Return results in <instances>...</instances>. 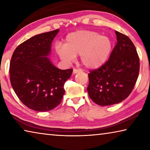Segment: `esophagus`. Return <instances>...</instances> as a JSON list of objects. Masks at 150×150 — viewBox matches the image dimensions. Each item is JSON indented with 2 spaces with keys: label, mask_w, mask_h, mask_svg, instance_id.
I'll return each instance as SVG.
<instances>
[{
  "label": "esophagus",
  "mask_w": 150,
  "mask_h": 150,
  "mask_svg": "<svg viewBox=\"0 0 150 150\" xmlns=\"http://www.w3.org/2000/svg\"><path fill=\"white\" fill-rule=\"evenodd\" d=\"M82 71V70L81 69H73V73H74V74H75V73H79V72H81Z\"/></svg>",
  "instance_id": "1"
}]
</instances>
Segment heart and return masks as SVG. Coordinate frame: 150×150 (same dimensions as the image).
<instances>
[{
	"mask_svg": "<svg viewBox=\"0 0 150 150\" xmlns=\"http://www.w3.org/2000/svg\"><path fill=\"white\" fill-rule=\"evenodd\" d=\"M111 50L110 39L98 32L79 30L71 33L65 40V44L57 45L59 57L71 63L80 55L81 62L86 67L95 69L100 67L107 59Z\"/></svg>",
	"mask_w": 150,
	"mask_h": 150,
	"instance_id": "heart-1",
	"label": "heart"
}]
</instances>
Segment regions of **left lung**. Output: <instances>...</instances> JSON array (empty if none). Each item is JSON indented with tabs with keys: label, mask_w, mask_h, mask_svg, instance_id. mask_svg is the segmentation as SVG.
<instances>
[{
	"label": "left lung",
	"mask_w": 150,
	"mask_h": 150,
	"mask_svg": "<svg viewBox=\"0 0 150 150\" xmlns=\"http://www.w3.org/2000/svg\"><path fill=\"white\" fill-rule=\"evenodd\" d=\"M117 43L109 59L97 69L88 73V96L99 106L112 105L130 95L139 71V59L131 40L115 32Z\"/></svg>",
	"instance_id": "8db88e82"
}]
</instances>
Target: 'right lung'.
Returning <instances> with one entry per match:
<instances>
[{
    "instance_id": "right-lung-1",
    "label": "right lung",
    "mask_w": 150,
    "mask_h": 150,
    "mask_svg": "<svg viewBox=\"0 0 150 150\" xmlns=\"http://www.w3.org/2000/svg\"><path fill=\"white\" fill-rule=\"evenodd\" d=\"M59 30L35 35L22 43L10 63L12 87L27 107L38 112L52 110L62 102L64 84L73 69L62 70L47 57Z\"/></svg>"
}]
</instances>
